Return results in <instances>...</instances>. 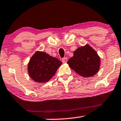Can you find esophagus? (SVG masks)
<instances>
[{"instance_id":"esophagus-1","label":"esophagus","mask_w":121,"mask_h":121,"mask_svg":"<svg viewBox=\"0 0 121 121\" xmlns=\"http://www.w3.org/2000/svg\"><path fill=\"white\" fill-rule=\"evenodd\" d=\"M62 62H63V63H66V62H67V58H62Z\"/></svg>"}]
</instances>
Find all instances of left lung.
I'll return each instance as SVG.
<instances>
[{
    "label": "left lung",
    "mask_w": 121,
    "mask_h": 121,
    "mask_svg": "<svg viewBox=\"0 0 121 121\" xmlns=\"http://www.w3.org/2000/svg\"><path fill=\"white\" fill-rule=\"evenodd\" d=\"M71 69L84 77H91L98 72L100 59L97 53L89 44L78 48L73 56L67 61Z\"/></svg>",
    "instance_id": "8db88e82"
}]
</instances>
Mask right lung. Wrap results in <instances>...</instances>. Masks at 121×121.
<instances>
[{"label":"right lung","mask_w":121,"mask_h":121,"mask_svg":"<svg viewBox=\"0 0 121 121\" xmlns=\"http://www.w3.org/2000/svg\"><path fill=\"white\" fill-rule=\"evenodd\" d=\"M62 64L57 58L44 52L36 51L28 63V73L35 82H46L55 75Z\"/></svg>","instance_id":"obj_1"}]
</instances>
